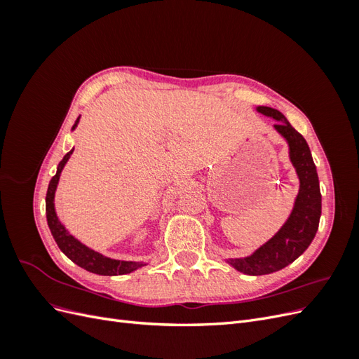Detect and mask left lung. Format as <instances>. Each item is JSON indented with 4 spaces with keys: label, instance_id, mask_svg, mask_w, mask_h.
Segmentation results:
<instances>
[{
    "label": "left lung",
    "instance_id": "1",
    "mask_svg": "<svg viewBox=\"0 0 359 359\" xmlns=\"http://www.w3.org/2000/svg\"><path fill=\"white\" fill-rule=\"evenodd\" d=\"M257 111L274 118V127L289 144V156L299 178V193L285 226L256 252L244 259H231L229 264L248 276H264L283 269L306 252L318 232L322 212V196L316 166L306 139L293 128L285 115L268 106Z\"/></svg>",
    "mask_w": 359,
    "mask_h": 359
}]
</instances>
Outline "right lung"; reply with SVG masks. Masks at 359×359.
I'll use <instances>...</instances> for the list:
<instances>
[{"label":"right lung","mask_w":359,"mask_h":359,"mask_svg":"<svg viewBox=\"0 0 359 359\" xmlns=\"http://www.w3.org/2000/svg\"><path fill=\"white\" fill-rule=\"evenodd\" d=\"M78 121L74 123L73 128L78 126ZM73 153V149L70 153H67L64 156V158L60 161L57 173L52 177L49 187H48V193H46V219H48V226L50 229V233L53 236V240L58 244L61 252L66 255L70 260L76 265H79L81 268L90 271V273L94 274H100V276H118V274H128L132 271L137 269L142 266L144 264L140 262H126V260H115V259H109L104 257L100 253L94 252V250L85 247L83 244H81L76 238H73L64 227L58 217L55 214V208H53V196H55V190H57V184L61 175V170L66 165L67 160L70 158Z\"/></svg>","instance_id":"right-lung-1"}]
</instances>
